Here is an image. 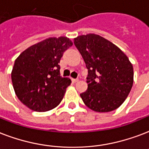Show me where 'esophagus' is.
I'll list each match as a JSON object with an SVG mask.
<instances>
[{
    "mask_svg": "<svg viewBox=\"0 0 149 149\" xmlns=\"http://www.w3.org/2000/svg\"><path fill=\"white\" fill-rule=\"evenodd\" d=\"M72 81L73 83H77V82H78V81H79V79H72Z\"/></svg>",
    "mask_w": 149,
    "mask_h": 149,
    "instance_id": "esophagus-1",
    "label": "esophagus"
}]
</instances>
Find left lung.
<instances>
[{"instance_id":"8db88e82","label":"left lung","mask_w":149,"mask_h":149,"mask_svg":"<svg viewBox=\"0 0 149 149\" xmlns=\"http://www.w3.org/2000/svg\"><path fill=\"white\" fill-rule=\"evenodd\" d=\"M74 44L88 70L87 90L80 97L87 107L111 112L122 105L134 82L133 65L127 56L109 40L89 33L74 38Z\"/></svg>"}]
</instances>
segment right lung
I'll list each match as a JSON object with an SVG mask.
<instances>
[{"mask_svg": "<svg viewBox=\"0 0 149 149\" xmlns=\"http://www.w3.org/2000/svg\"><path fill=\"white\" fill-rule=\"evenodd\" d=\"M72 45L66 37H50L22 52L15 62L11 81L22 104L36 112L59 105L71 79L60 76L61 58Z\"/></svg>", "mask_w": 149, "mask_h": 149, "instance_id": "add662e5", "label": "right lung"}]
</instances>
